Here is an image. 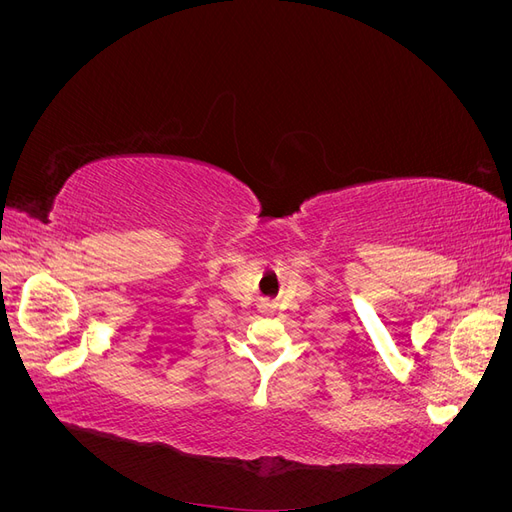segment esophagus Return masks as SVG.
<instances>
[{
    "mask_svg": "<svg viewBox=\"0 0 512 512\" xmlns=\"http://www.w3.org/2000/svg\"><path fill=\"white\" fill-rule=\"evenodd\" d=\"M258 307H260V312L262 314H273L275 312V307H277V303L273 301V299H260V303H258Z\"/></svg>",
    "mask_w": 512,
    "mask_h": 512,
    "instance_id": "obj_1",
    "label": "esophagus"
}]
</instances>
